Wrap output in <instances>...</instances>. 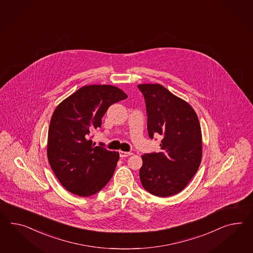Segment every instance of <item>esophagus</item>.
<instances>
[{
    "mask_svg": "<svg viewBox=\"0 0 253 253\" xmlns=\"http://www.w3.org/2000/svg\"><path fill=\"white\" fill-rule=\"evenodd\" d=\"M131 155L130 152H123V151H120V157L123 158V157H129Z\"/></svg>",
    "mask_w": 253,
    "mask_h": 253,
    "instance_id": "1",
    "label": "esophagus"
}]
</instances>
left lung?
<instances>
[{
    "instance_id": "1",
    "label": "left lung",
    "mask_w": 253,
    "mask_h": 253,
    "mask_svg": "<svg viewBox=\"0 0 253 253\" xmlns=\"http://www.w3.org/2000/svg\"><path fill=\"white\" fill-rule=\"evenodd\" d=\"M145 101L151 139L161 138L160 152L142 156L140 179L144 190L159 197L182 191L198 170L202 132L189 103L158 84H138Z\"/></svg>"
}]
</instances>
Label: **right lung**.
I'll use <instances>...</instances> for the list:
<instances>
[{
  "label": "right lung",
  "mask_w": 253,
  "mask_h": 253,
  "mask_svg": "<svg viewBox=\"0 0 253 253\" xmlns=\"http://www.w3.org/2000/svg\"><path fill=\"white\" fill-rule=\"evenodd\" d=\"M127 98L123 90L107 84L86 85L55 109L48 134V159L67 191L87 197L112 178L120 155L96 146L92 133L101 126L109 107Z\"/></svg>",
  "instance_id": "right-lung-1"
}]
</instances>
